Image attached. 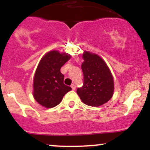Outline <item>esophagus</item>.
I'll use <instances>...</instances> for the list:
<instances>
[{
	"mask_svg": "<svg viewBox=\"0 0 150 150\" xmlns=\"http://www.w3.org/2000/svg\"><path fill=\"white\" fill-rule=\"evenodd\" d=\"M71 88H72V90H75V88H76V86H75V84H72L71 85Z\"/></svg>",
	"mask_w": 150,
	"mask_h": 150,
	"instance_id": "obj_1",
	"label": "esophagus"
}]
</instances>
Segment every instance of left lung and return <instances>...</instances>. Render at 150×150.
I'll return each instance as SVG.
<instances>
[{"instance_id":"left-lung-1","label":"left lung","mask_w":150,"mask_h":150,"mask_svg":"<svg viewBox=\"0 0 150 150\" xmlns=\"http://www.w3.org/2000/svg\"><path fill=\"white\" fill-rule=\"evenodd\" d=\"M84 75L83 86L77 93L84 104L99 107L107 103L113 96L114 80L110 68L99 55L85 51L82 56Z\"/></svg>"}]
</instances>
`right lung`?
Instances as JSON below:
<instances>
[{
  "mask_svg": "<svg viewBox=\"0 0 150 150\" xmlns=\"http://www.w3.org/2000/svg\"><path fill=\"white\" fill-rule=\"evenodd\" d=\"M70 58L69 54L53 50L40 59L33 79V97L43 107H56L72 90L64 84V76L60 72L62 67Z\"/></svg>",
  "mask_w": 150,
  "mask_h": 150,
  "instance_id": "add662e5",
  "label": "right lung"
}]
</instances>
